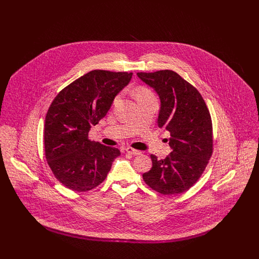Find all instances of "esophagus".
<instances>
[{
	"instance_id": "obj_1",
	"label": "esophagus",
	"mask_w": 259,
	"mask_h": 259,
	"mask_svg": "<svg viewBox=\"0 0 259 259\" xmlns=\"http://www.w3.org/2000/svg\"><path fill=\"white\" fill-rule=\"evenodd\" d=\"M125 150L128 152V153H130V154H132V155H140L142 152L140 151V150H137V149H134V148H130V147H128V148H125Z\"/></svg>"
}]
</instances>
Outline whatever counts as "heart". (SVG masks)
<instances>
[{"mask_svg":"<svg viewBox=\"0 0 259 259\" xmlns=\"http://www.w3.org/2000/svg\"><path fill=\"white\" fill-rule=\"evenodd\" d=\"M136 98L138 100V102L139 101H141V100H145V99H154V95H153V93L148 89V88H146V87H140V88H138L137 90H136ZM119 97H116L115 98V102L118 100Z\"/></svg>","mask_w":259,"mask_h":259,"instance_id":"b5f03b06","label":"heart"}]
</instances>
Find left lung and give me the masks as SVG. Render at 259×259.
<instances>
[{"mask_svg": "<svg viewBox=\"0 0 259 259\" xmlns=\"http://www.w3.org/2000/svg\"><path fill=\"white\" fill-rule=\"evenodd\" d=\"M137 75L160 99L157 125L170 132L172 152L165 159L150 155L152 167L143 175L146 184L164 195L180 194L194 185L212 152L209 111L197 89L171 70Z\"/></svg>", "mask_w": 259, "mask_h": 259, "instance_id": "1", "label": "left lung"}]
</instances>
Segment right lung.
<instances>
[{
    "mask_svg": "<svg viewBox=\"0 0 259 259\" xmlns=\"http://www.w3.org/2000/svg\"><path fill=\"white\" fill-rule=\"evenodd\" d=\"M133 73L94 70L65 87L46 116V158L55 178L74 191L102 184L119 149L88 140L92 126L107 114Z\"/></svg>",
    "mask_w": 259,
    "mask_h": 259,
    "instance_id": "add662e5",
    "label": "right lung"
}]
</instances>
